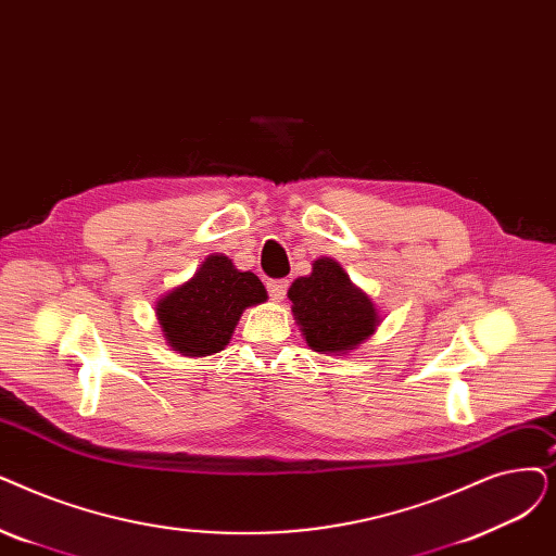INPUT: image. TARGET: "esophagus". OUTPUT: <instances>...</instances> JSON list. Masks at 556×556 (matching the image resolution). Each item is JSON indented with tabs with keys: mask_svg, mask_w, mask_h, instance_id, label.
<instances>
[{
	"mask_svg": "<svg viewBox=\"0 0 556 556\" xmlns=\"http://www.w3.org/2000/svg\"><path fill=\"white\" fill-rule=\"evenodd\" d=\"M286 291H288V279H273V281H268V293H270V298L275 302H281Z\"/></svg>",
	"mask_w": 556,
	"mask_h": 556,
	"instance_id": "34e87169",
	"label": "esophagus"
}]
</instances>
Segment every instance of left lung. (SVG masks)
I'll list each match as a JSON object with an SVG mask.
<instances>
[{
  "label": "left lung",
  "instance_id": "8db88e82",
  "mask_svg": "<svg viewBox=\"0 0 556 556\" xmlns=\"http://www.w3.org/2000/svg\"><path fill=\"white\" fill-rule=\"evenodd\" d=\"M288 300L293 302V316L306 345L320 354H348L379 325L372 300L329 256L313 261L311 275L288 288Z\"/></svg>",
  "mask_w": 556,
  "mask_h": 556
}]
</instances>
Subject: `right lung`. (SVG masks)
Segmentation results:
<instances>
[{
	"label": "right lung",
	"mask_w": 556,
	"mask_h": 556,
	"mask_svg": "<svg viewBox=\"0 0 556 556\" xmlns=\"http://www.w3.org/2000/svg\"><path fill=\"white\" fill-rule=\"evenodd\" d=\"M268 300L254 273H240L225 254H211L186 283L156 302L165 341L184 356L225 350L248 306Z\"/></svg>",
	"instance_id": "obj_1"
}]
</instances>
